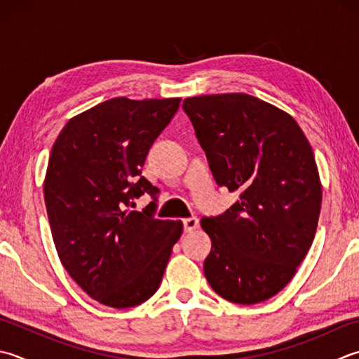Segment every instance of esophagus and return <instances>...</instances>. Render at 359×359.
<instances>
[{"instance_id":"1","label":"esophagus","mask_w":359,"mask_h":359,"mask_svg":"<svg viewBox=\"0 0 359 359\" xmlns=\"http://www.w3.org/2000/svg\"><path fill=\"white\" fill-rule=\"evenodd\" d=\"M198 227H199V219L196 216L187 217V219H184V230L185 231H193Z\"/></svg>"}]
</instances>
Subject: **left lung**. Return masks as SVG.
<instances>
[{
    "instance_id": "8db88e82",
    "label": "left lung",
    "mask_w": 359,
    "mask_h": 359,
    "mask_svg": "<svg viewBox=\"0 0 359 359\" xmlns=\"http://www.w3.org/2000/svg\"><path fill=\"white\" fill-rule=\"evenodd\" d=\"M216 184L240 191L222 215L202 217L212 238L210 286L240 305L290 283L310 250L322 188L310 143L285 111L245 93L188 97L182 105Z\"/></svg>"
}]
</instances>
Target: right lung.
Returning a JSON list of instances; mask_svg holds the SVG:
<instances>
[{"instance_id": "1", "label": "right lung", "mask_w": 359, "mask_h": 359, "mask_svg": "<svg viewBox=\"0 0 359 359\" xmlns=\"http://www.w3.org/2000/svg\"><path fill=\"white\" fill-rule=\"evenodd\" d=\"M180 97H115L69 119L55 140L43 185L53 240L63 268L91 299L130 308L161 283L182 222L157 219L160 189L142 175L152 143ZM144 192L151 208L135 212Z\"/></svg>"}]
</instances>
